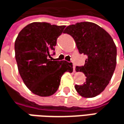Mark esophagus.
I'll return each instance as SVG.
<instances>
[{
  "label": "esophagus",
  "instance_id": "esophagus-1",
  "mask_svg": "<svg viewBox=\"0 0 124 124\" xmlns=\"http://www.w3.org/2000/svg\"><path fill=\"white\" fill-rule=\"evenodd\" d=\"M73 71L74 72L76 71V66H75V65H73Z\"/></svg>",
  "mask_w": 124,
  "mask_h": 124
}]
</instances>
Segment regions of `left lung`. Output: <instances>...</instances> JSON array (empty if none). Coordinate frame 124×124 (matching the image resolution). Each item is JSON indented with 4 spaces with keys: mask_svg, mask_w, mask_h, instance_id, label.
<instances>
[{
    "mask_svg": "<svg viewBox=\"0 0 124 124\" xmlns=\"http://www.w3.org/2000/svg\"><path fill=\"white\" fill-rule=\"evenodd\" d=\"M64 33L70 35L81 54L88 58L84 66H76L83 72L85 82L76 85V91L83 97L93 98L109 84L116 65V46L111 36L99 25L91 22H81L66 27Z\"/></svg>",
    "mask_w": 124,
    "mask_h": 124,
    "instance_id": "left-lung-1",
    "label": "left lung"
}]
</instances>
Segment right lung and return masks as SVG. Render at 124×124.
Instances as JSON below:
<instances>
[{
  "label": "right lung",
  "mask_w": 124,
  "mask_h": 124,
  "mask_svg": "<svg viewBox=\"0 0 124 124\" xmlns=\"http://www.w3.org/2000/svg\"><path fill=\"white\" fill-rule=\"evenodd\" d=\"M65 25L34 22L27 25L15 41V54L21 77L28 89L39 96H50L58 90L65 72H73V64L52 61L58 37Z\"/></svg>",
  "instance_id": "obj_1"
}]
</instances>
